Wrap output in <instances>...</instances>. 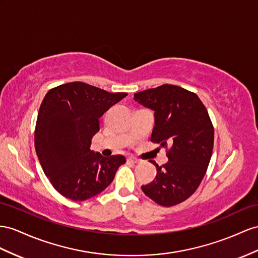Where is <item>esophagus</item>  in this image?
I'll use <instances>...</instances> for the list:
<instances>
[{
	"instance_id": "obj_1",
	"label": "esophagus",
	"mask_w": 258,
	"mask_h": 258,
	"mask_svg": "<svg viewBox=\"0 0 258 258\" xmlns=\"http://www.w3.org/2000/svg\"><path fill=\"white\" fill-rule=\"evenodd\" d=\"M127 161H131V162H133V163H138L141 160L137 159V158H135V157H128L127 158Z\"/></svg>"
}]
</instances>
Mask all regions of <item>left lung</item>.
I'll return each mask as SVG.
<instances>
[{
  "label": "left lung",
  "mask_w": 258,
  "mask_h": 258,
  "mask_svg": "<svg viewBox=\"0 0 258 258\" xmlns=\"http://www.w3.org/2000/svg\"><path fill=\"white\" fill-rule=\"evenodd\" d=\"M134 100L155 111L150 141L168 148L169 161L143 185V192L160 206L171 207L192 196L206 173L214 148V126L198 96L175 85L136 92Z\"/></svg>",
  "instance_id": "8db88e82"
}]
</instances>
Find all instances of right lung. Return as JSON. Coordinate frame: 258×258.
<instances>
[{"label":"right lung","instance_id":"1","mask_svg":"<svg viewBox=\"0 0 258 258\" xmlns=\"http://www.w3.org/2000/svg\"><path fill=\"white\" fill-rule=\"evenodd\" d=\"M126 92H111L82 82L50 89L38 112L35 148L44 174L58 193L86 201L113 181L122 155L105 158L90 150L99 118Z\"/></svg>","mask_w":258,"mask_h":258}]
</instances>
